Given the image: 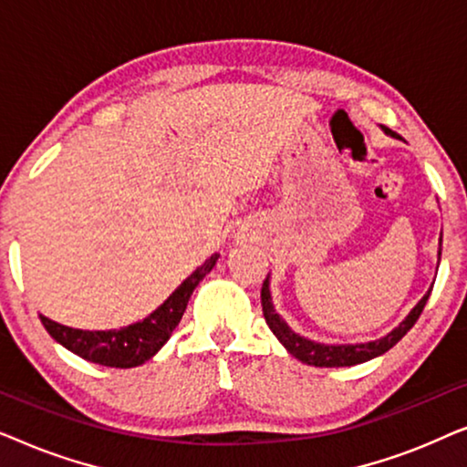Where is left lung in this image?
Segmentation results:
<instances>
[{"mask_svg": "<svg viewBox=\"0 0 467 467\" xmlns=\"http://www.w3.org/2000/svg\"><path fill=\"white\" fill-rule=\"evenodd\" d=\"M382 131L387 136L398 138L391 130L382 127ZM440 246H442V235H440ZM440 254H442V248H438V264H440ZM431 289L425 293L423 297L419 299V304L408 312V317L401 321L398 327L389 331L387 336L379 337V340H369V342H355V344H325V342H317L310 340V337H304L293 331L283 317L278 315L276 308L272 304V291H270V274L264 280V286H261V306H264V317L267 327L272 329V334L278 337V342L289 350V353L299 359L302 363H308V366H317V368H348V366H357V363L369 361L374 357L385 355L389 348H393L401 337H404L408 331L412 329V325L419 321L420 312H423L427 299H430Z\"/></svg>", "mask_w": 467, "mask_h": 467, "instance_id": "obj_1", "label": "left lung"}]
</instances>
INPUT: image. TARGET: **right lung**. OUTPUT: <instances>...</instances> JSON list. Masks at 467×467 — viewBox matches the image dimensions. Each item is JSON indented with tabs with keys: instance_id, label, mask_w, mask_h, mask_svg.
<instances>
[{
	"instance_id": "right-lung-1",
	"label": "right lung",
	"mask_w": 467,
	"mask_h": 467,
	"mask_svg": "<svg viewBox=\"0 0 467 467\" xmlns=\"http://www.w3.org/2000/svg\"><path fill=\"white\" fill-rule=\"evenodd\" d=\"M216 259H219V254L214 253L187 280H182L181 286L157 310H152L142 321L127 325V327L106 331L74 329L67 327V325L50 321L44 315H40V321L55 342H59L61 347L72 350L74 355L82 357V359L99 363V366L106 368L142 366L144 361L155 357L159 348L170 340L171 331L178 327L184 310H187V304L191 296H193L195 286L216 265Z\"/></svg>"
}]
</instances>
